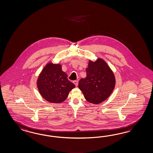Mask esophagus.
I'll use <instances>...</instances> for the list:
<instances>
[{"mask_svg": "<svg viewBox=\"0 0 153 153\" xmlns=\"http://www.w3.org/2000/svg\"><path fill=\"white\" fill-rule=\"evenodd\" d=\"M73 83L76 86H78V80H75L73 82Z\"/></svg>", "mask_w": 153, "mask_h": 153, "instance_id": "obj_1", "label": "esophagus"}]
</instances>
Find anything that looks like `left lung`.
I'll use <instances>...</instances> for the list:
<instances>
[{
    "label": "left lung",
    "instance_id": "8db88e82",
    "mask_svg": "<svg viewBox=\"0 0 153 153\" xmlns=\"http://www.w3.org/2000/svg\"><path fill=\"white\" fill-rule=\"evenodd\" d=\"M86 71L87 76L79 82V88L88 102L100 104L109 97L115 87L114 72L102 58L89 60Z\"/></svg>",
    "mask_w": 153,
    "mask_h": 153
}]
</instances>
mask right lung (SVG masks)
<instances>
[{
  "label": "right lung",
  "instance_id": "1",
  "mask_svg": "<svg viewBox=\"0 0 153 153\" xmlns=\"http://www.w3.org/2000/svg\"><path fill=\"white\" fill-rule=\"evenodd\" d=\"M41 96L51 103H60L66 100L69 92L75 87L62 70L60 64L49 62L45 66L37 79Z\"/></svg>",
  "mask_w": 153,
  "mask_h": 153
}]
</instances>
